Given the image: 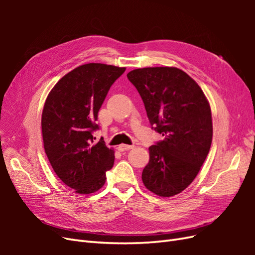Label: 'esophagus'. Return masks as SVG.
<instances>
[{
	"label": "esophagus",
	"instance_id": "1",
	"mask_svg": "<svg viewBox=\"0 0 255 255\" xmlns=\"http://www.w3.org/2000/svg\"><path fill=\"white\" fill-rule=\"evenodd\" d=\"M133 148H134V145H129V144H125V143H122V144L118 145V150H119L120 152H123V151H127V150H130V149H133Z\"/></svg>",
	"mask_w": 255,
	"mask_h": 255
}]
</instances>
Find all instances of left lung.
<instances>
[{
  "label": "left lung",
  "instance_id": "8db88e82",
  "mask_svg": "<svg viewBox=\"0 0 255 255\" xmlns=\"http://www.w3.org/2000/svg\"><path fill=\"white\" fill-rule=\"evenodd\" d=\"M128 79L139 92L146 116L164 139L149 148L144 186L160 197L187 188L211 149V106L199 85L175 67L135 69Z\"/></svg>",
  "mask_w": 255,
  "mask_h": 255
}]
</instances>
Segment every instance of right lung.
<instances>
[{
    "instance_id": "add662e5",
    "label": "right lung",
    "mask_w": 255,
    "mask_h": 255,
    "mask_svg": "<svg viewBox=\"0 0 255 255\" xmlns=\"http://www.w3.org/2000/svg\"><path fill=\"white\" fill-rule=\"evenodd\" d=\"M125 67L85 64L63 76L45 100L41 116L43 146L54 172L81 195L101 188L115 160L114 150L92 133L99 110Z\"/></svg>"
}]
</instances>
